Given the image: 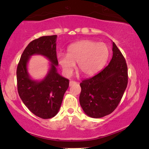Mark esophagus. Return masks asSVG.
Returning a JSON list of instances; mask_svg holds the SVG:
<instances>
[{
    "mask_svg": "<svg viewBox=\"0 0 149 149\" xmlns=\"http://www.w3.org/2000/svg\"><path fill=\"white\" fill-rule=\"evenodd\" d=\"M75 84H76V82H75V81H70V83H69V85L70 87H71V86H72V85H74Z\"/></svg>",
    "mask_w": 149,
    "mask_h": 149,
    "instance_id": "34e87169",
    "label": "esophagus"
}]
</instances>
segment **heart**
Wrapping results in <instances>:
<instances>
[{
  "instance_id": "heart-1",
  "label": "heart",
  "mask_w": 149,
  "mask_h": 149,
  "mask_svg": "<svg viewBox=\"0 0 149 149\" xmlns=\"http://www.w3.org/2000/svg\"><path fill=\"white\" fill-rule=\"evenodd\" d=\"M109 54L108 47L104 42L84 40L70 45L67 54H58L57 60L66 76L71 75L75 63L77 70L85 76H91L103 68Z\"/></svg>"
}]
</instances>
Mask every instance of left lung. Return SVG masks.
<instances>
[{
  "label": "left lung",
  "instance_id": "left-lung-1",
  "mask_svg": "<svg viewBox=\"0 0 149 149\" xmlns=\"http://www.w3.org/2000/svg\"><path fill=\"white\" fill-rule=\"evenodd\" d=\"M112 52L108 65L80 84V105L85 114L91 118H100L111 114L118 107L127 87V64L114 42Z\"/></svg>",
  "mask_w": 149,
  "mask_h": 149
}]
</instances>
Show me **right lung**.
<instances>
[{"label": "right lung", "mask_w": 149, "mask_h": 149, "mask_svg": "<svg viewBox=\"0 0 149 149\" xmlns=\"http://www.w3.org/2000/svg\"><path fill=\"white\" fill-rule=\"evenodd\" d=\"M57 35L43 36L32 41L24 50L17 68V91L26 107L33 114L42 119L56 116L60 108L69 80L57 72ZM41 55L50 62L46 75L34 80L28 72L30 58Z\"/></svg>", "instance_id": "1"}]
</instances>
